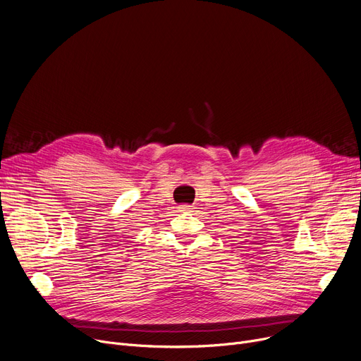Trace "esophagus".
Masks as SVG:
<instances>
[{"instance_id":"esophagus-1","label":"esophagus","mask_w":361,"mask_h":361,"mask_svg":"<svg viewBox=\"0 0 361 361\" xmlns=\"http://www.w3.org/2000/svg\"><path fill=\"white\" fill-rule=\"evenodd\" d=\"M180 209L184 211V212H190L193 209V206H190V204H181Z\"/></svg>"}]
</instances>
